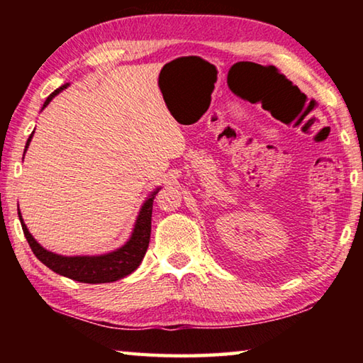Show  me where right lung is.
<instances>
[{"label": "right lung", "mask_w": 363, "mask_h": 363, "mask_svg": "<svg viewBox=\"0 0 363 363\" xmlns=\"http://www.w3.org/2000/svg\"><path fill=\"white\" fill-rule=\"evenodd\" d=\"M67 86H69V83L60 86L59 89L54 91V93L48 97L46 102L43 104V108L52 101L54 96H57L60 91L65 89ZM33 133L30 134V138L27 140L26 152L30 145V140L33 138ZM158 190L160 189H157L155 192H152L149 195V199L144 201V205L138 214L136 224H134L130 240L123 245L121 248L110 251V253L99 256H62L52 253V251H48L43 248L41 245L35 240L32 233L28 232L27 225L22 219V214L19 211L23 235H26L33 255L38 257L46 267L54 270V272L59 275H64V277H69L75 281H82V284H110V281H116L134 272L144 259L145 251L149 248L150 242L153 199H155Z\"/></svg>", "instance_id": "obj_1"}]
</instances>
